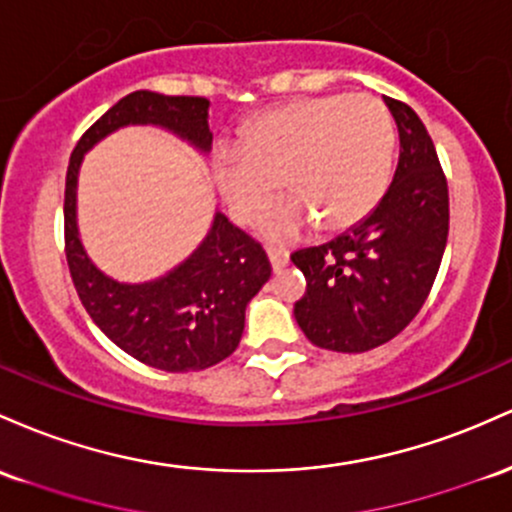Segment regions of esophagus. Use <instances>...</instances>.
Here are the masks:
<instances>
[{"label":"esophagus","mask_w":512,"mask_h":512,"mask_svg":"<svg viewBox=\"0 0 512 512\" xmlns=\"http://www.w3.org/2000/svg\"><path fill=\"white\" fill-rule=\"evenodd\" d=\"M268 261H271V266H273V271L278 273V271H283V268L287 266V263H290V254H287L285 249H268Z\"/></svg>","instance_id":"1"}]
</instances>
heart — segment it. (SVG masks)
I'll use <instances>...</instances> for the list:
<instances>
[{"instance_id":"obj_1","label":"heart","mask_w":512,"mask_h":512,"mask_svg":"<svg viewBox=\"0 0 512 512\" xmlns=\"http://www.w3.org/2000/svg\"><path fill=\"white\" fill-rule=\"evenodd\" d=\"M394 145V120L377 96H309L249 120L237 145H217L210 174L239 222H254L283 181L292 193L261 229L287 241L317 222L326 232L363 222L387 191Z\"/></svg>"}]
</instances>
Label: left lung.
Instances as JSON below:
<instances>
[{"label": "left lung", "mask_w": 512, "mask_h": 512, "mask_svg": "<svg viewBox=\"0 0 512 512\" xmlns=\"http://www.w3.org/2000/svg\"><path fill=\"white\" fill-rule=\"evenodd\" d=\"M399 128L392 186L363 222L321 246L295 251L307 278L295 319L314 346L365 353L392 341L421 312L450 229V198L426 125L384 96Z\"/></svg>", "instance_id": "obj_1"}]
</instances>
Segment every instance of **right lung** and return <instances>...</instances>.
<instances>
[{
    "mask_svg": "<svg viewBox=\"0 0 512 512\" xmlns=\"http://www.w3.org/2000/svg\"><path fill=\"white\" fill-rule=\"evenodd\" d=\"M210 101L132 91L108 108L74 147L65 183V246L72 283L94 324L120 350L164 372H195L234 353L244 333L246 304L271 278L266 251L220 210L205 239L169 273L145 283H120L91 261L77 225V183L84 154L128 125H157L200 154L212 147Z\"/></svg>",
    "mask_w": 512,
    "mask_h": 512,
    "instance_id": "right-lung-1",
    "label": "right lung"
}]
</instances>
